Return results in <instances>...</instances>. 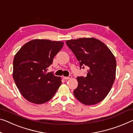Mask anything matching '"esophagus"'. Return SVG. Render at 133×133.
I'll return each instance as SVG.
<instances>
[{"mask_svg": "<svg viewBox=\"0 0 133 133\" xmlns=\"http://www.w3.org/2000/svg\"><path fill=\"white\" fill-rule=\"evenodd\" d=\"M71 78H72V76H71V75H69L68 77H63V79H69Z\"/></svg>", "mask_w": 133, "mask_h": 133, "instance_id": "esophagus-1", "label": "esophagus"}]
</instances>
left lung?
<instances>
[{
  "instance_id": "8db88e82",
  "label": "left lung",
  "mask_w": 133,
  "mask_h": 133,
  "mask_svg": "<svg viewBox=\"0 0 133 133\" xmlns=\"http://www.w3.org/2000/svg\"><path fill=\"white\" fill-rule=\"evenodd\" d=\"M66 45L78 61L79 68L88 69L87 76L77 77L74 90L77 100L86 105L99 103L111 90L115 78L116 59L109 49L95 38L67 40Z\"/></svg>"
}]
</instances>
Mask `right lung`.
Returning a JSON list of instances; mask_svg holds the SVG:
<instances>
[{"instance_id":"1","label":"right lung","mask_w":133,"mask_h":133,"mask_svg":"<svg viewBox=\"0 0 133 133\" xmlns=\"http://www.w3.org/2000/svg\"><path fill=\"white\" fill-rule=\"evenodd\" d=\"M64 42L32 40L22 47L13 62V78L20 93L35 104L44 103L54 97L61 84V77L47 72Z\"/></svg>"}]
</instances>
